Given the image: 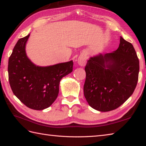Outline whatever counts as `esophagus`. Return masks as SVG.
Masks as SVG:
<instances>
[{"instance_id": "34e87169", "label": "esophagus", "mask_w": 146, "mask_h": 146, "mask_svg": "<svg viewBox=\"0 0 146 146\" xmlns=\"http://www.w3.org/2000/svg\"><path fill=\"white\" fill-rule=\"evenodd\" d=\"M87 61V57L85 54L80 55L78 59V63L82 66H85Z\"/></svg>"}]
</instances>
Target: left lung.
Instances as JSON below:
<instances>
[{
	"instance_id": "left-lung-1",
	"label": "left lung",
	"mask_w": 146,
	"mask_h": 146,
	"mask_svg": "<svg viewBox=\"0 0 146 146\" xmlns=\"http://www.w3.org/2000/svg\"><path fill=\"white\" fill-rule=\"evenodd\" d=\"M83 91L90 106L100 111L116 109L131 97L138 81L139 61L134 46L122 37L116 51L90 57Z\"/></svg>"
}]
</instances>
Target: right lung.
Here are the masks:
<instances>
[{
	"label": "right lung",
	"instance_id": "obj_1",
	"mask_svg": "<svg viewBox=\"0 0 146 146\" xmlns=\"http://www.w3.org/2000/svg\"><path fill=\"white\" fill-rule=\"evenodd\" d=\"M30 34L18 40L9 59L8 73L12 92L31 109L48 108L56 99L63 77L73 71L71 60L51 66H39L27 57L26 45Z\"/></svg>",
	"mask_w": 146,
	"mask_h": 146
}]
</instances>
